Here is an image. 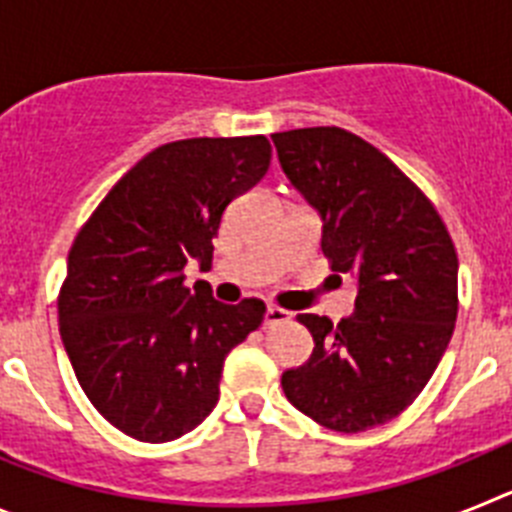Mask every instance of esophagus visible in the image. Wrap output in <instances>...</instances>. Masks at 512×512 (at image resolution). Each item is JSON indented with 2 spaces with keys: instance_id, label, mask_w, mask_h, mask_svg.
I'll use <instances>...</instances> for the list:
<instances>
[{
  "instance_id": "34e87169",
  "label": "esophagus",
  "mask_w": 512,
  "mask_h": 512,
  "mask_svg": "<svg viewBox=\"0 0 512 512\" xmlns=\"http://www.w3.org/2000/svg\"><path fill=\"white\" fill-rule=\"evenodd\" d=\"M289 320H292V312L284 310V307H277V305L266 307V315H264L266 328H274V325L289 323Z\"/></svg>"
}]
</instances>
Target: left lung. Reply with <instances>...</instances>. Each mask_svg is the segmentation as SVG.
<instances>
[{"instance_id":"obj_1","label":"left lung","mask_w":512,"mask_h":512,"mask_svg":"<svg viewBox=\"0 0 512 512\" xmlns=\"http://www.w3.org/2000/svg\"><path fill=\"white\" fill-rule=\"evenodd\" d=\"M284 174L323 217L330 269L359 282L333 325L297 315L312 356L282 374L287 400L330 431L361 433L410 408L436 372L459 312V259L423 189L379 148L336 128L271 135Z\"/></svg>"}]
</instances>
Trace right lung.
Wrapping results in <instances>:
<instances>
[{
	"label": "right lung",
	"instance_id": "1",
	"mask_svg": "<svg viewBox=\"0 0 512 512\" xmlns=\"http://www.w3.org/2000/svg\"><path fill=\"white\" fill-rule=\"evenodd\" d=\"M271 164L264 135L187 138L143 156L76 233L58 323L81 390L125 436L164 443L202 423L230 348L264 323L256 297L223 305L184 284L238 194Z\"/></svg>",
	"mask_w": 512,
	"mask_h": 512
}]
</instances>
